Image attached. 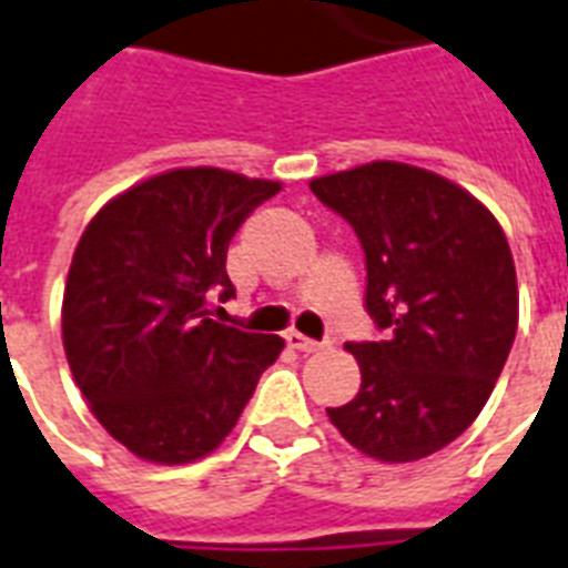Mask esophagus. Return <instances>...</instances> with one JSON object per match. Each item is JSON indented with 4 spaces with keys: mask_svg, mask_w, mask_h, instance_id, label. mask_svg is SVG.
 Instances as JSON below:
<instances>
[{
    "mask_svg": "<svg viewBox=\"0 0 568 568\" xmlns=\"http://www.w3.org/2000/svg\"><path fill=\"white\" fill-rule=\"evenodd\" d=\"M285 341H288V347L300 349V353H321V349L329 347V341H312L306 335H300V332H288Z\"/></svg>",
    "mask_w": 568,
    "mask_h": 568,
    "instance_id": "obj_1",
    "label": "esophagus"
}]
</instances>
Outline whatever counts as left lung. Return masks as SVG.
Here are the masks:
<instances>
[{
	"label": "left lung",
	"instance_id": "left-lung-1",
	"mask_svg": "<svg viewBox=\"0 0 568 568\" xmlns=\"http://www.w3.org/2000/svg\"><path fill=\"white\" fill-rule=\"evenodd\" d=\"M308 186L356 230L364 306L385 332L344 347L362 388L326 414L371 458H426L473 426L514 347L519 288L508 239L478 197L417 165L373 160Z\"/></svg>",
	"mask_w": 568,
	"mask_h": 568
}]
</instances>
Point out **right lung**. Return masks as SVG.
<instances>
[{
    "label": "right lung",
    "instance_id": "1",
    "mask_svg": "<svg viewBox=\"0 0 568 568\" xmlns=\"http://www.w3.org/2000/svg\"><path fill=\"white\" fill-rule=\"evenodd\" d=\"M276 180L197 165L154 174L87 224L63 288V349L90 412L151 464H189L233 432L285 341L212 321L236 297L227 247Z\"/></svg>",
    "mask_w": 568,
    "mask_h": 568
}]
</instances>
